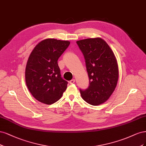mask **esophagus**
Segmentation results:
<instances>
[{
  "instance_id": "esophagus-1",
  "label": "esophagus",
  "mask_w": 146,
  "mask_h": 146,
  "mask_svg": "<svg viewBox=\"0 0 146 146\" xmlns=\"http://www.w3.org/2000/svg\"><path fill=\"white\" fill-rule=\"evenodd\" d=\"M74 82H75V80L74 79H72V80H70V84H73V83H74Z\"/></svg>"
}]
</instances>
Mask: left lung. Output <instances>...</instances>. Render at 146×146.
Returning <instances> with one entry per match:
<instances>
[{"label":"left lung","mask_w":146,"mask_h":146,"mask_svg":"<svg viewBox=\"0 0 146 146\" xmlns=\"http://www.w3.org/2000/svg\"><path fill=\"white\" fill-rule=\"evenodd\" d=\"M85 59L89 86L79 91L83 100L93 106L106 101L114 92L118 79V66L110 46L101 38L78 40Z\"/></svg>","instance_id":"1"}]
</instances>
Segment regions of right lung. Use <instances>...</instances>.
Here are the masks:
<instances>
[{
  "label": "right lung",
  "mask_w": 146,
  "mask_h": 146,
  "mask_svg": "<svg viewBox=\"0 0 146 146\" xmlns=\"http://www.w3.org/2000/svg\"><path fill=\"white\" fill-rule=\"evenodd\" d=\"M70 42L47 39L42 40L31 53L25 68L27 86L34 98L51 104L62 97L68 82L61 77L58 60Z\"/></svg>",
  "instance_id": "1"
}]
</instances>
